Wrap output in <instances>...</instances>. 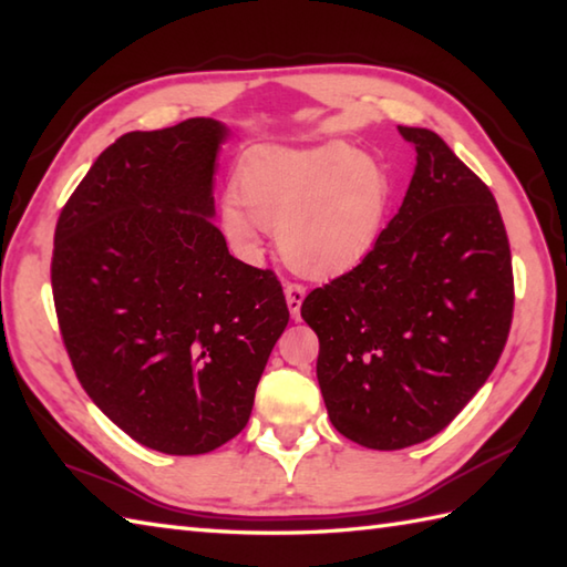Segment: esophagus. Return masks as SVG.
<instances>
[{
  "mask_svg": "<svg viewBox=\"0 0 567 567\" xmlns=\"http://www.w3.org/2000/svg\"><path fill=\"white\" fill-rule=\"evenodd\" d=\"M285 297H287V307H290L292 317H299V309H302V302L307 297V287L302 282H287L285 285Z\"/></svg>",
  "mask_w": 567,
  "mask_h": 567,
  "instance_id": "34e87169",
  "label": "esophagus"
}]
</instances>
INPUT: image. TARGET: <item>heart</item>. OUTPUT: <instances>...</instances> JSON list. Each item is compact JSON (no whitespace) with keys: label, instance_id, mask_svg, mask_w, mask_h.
<instances>
[{"label":"heart","instance_id":"obj_1","mask_svg":"<svg viewBox=\"0 0 567 567\" xmlns=\"http://www.w3.org/2000/svg\"><path fill=\"white\" fill-rule=\"evenodd\" d=\"M236 185L240 202L221 204L228 238L256 252L262 228L275 226L287 262L315 277L343 272L363 258L388 207L382 171L346 143L252 151Z\"/></svg>","mask_w":567,"mask_h":567}]
</instances>
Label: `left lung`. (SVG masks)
Wrapping results in <instances>:
<instances>
[{"label":"left lung","mask_w":567,"mask_h":567,"mask_svg":"<svg viewBox=\"0 0 567 567\" xmlns=\"http://www.w3.org/2000/svg\"><path fill=\"white\" fill-rule=\"evenodd\" d=\"M400 134L416 151L400 212L353 270L302 305L331 424L375 451L449 426L495 370L514 315L509 238L489 187L433 131Z\"/></svg>","instance_id":"8db88e82"}]
</instances>
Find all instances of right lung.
Here are the masks:
<instances>
[{
	"instance_id": "obj_1",
	"label": "right lung",
	"mask_w": 567,
	"mask_h": 567,
	"mask_svg": "<svg viewBox=\"0 0 567 567\" xmlns=\"http://www.w3.org/2000/svg\"><path fill=\"white\" fill-rule=\"evenodd\" d=\"M224 138L214 118L124 134L55 224L51 285L72 370L118 429L167 455L244 431L290 321L277 275L236 260L212 221Z\"/></svg>"
}]
</instances>
